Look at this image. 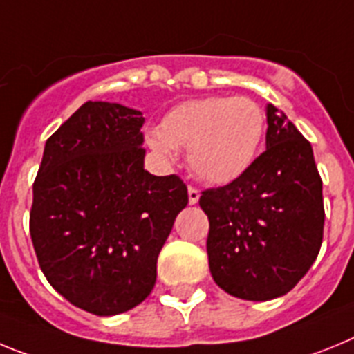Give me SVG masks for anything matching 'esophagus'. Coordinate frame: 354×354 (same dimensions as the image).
Listing matches in <instances>:
<instances>
[{"label":"esophagus","mask_w":354,"mask_h":354,"mask_svg":"<svg viewBox=\"0 0 354 354\" xmlns=\"http://www.w3.org/2000/svg\"><path fill=\"white\" fill-rule=\"evenodd\" d=\"M199 201V190L196 187H189V203L196 205Z\"/></svg>","instance_id":"esophagus-1"}]
</instances>
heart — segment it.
I'll return each mask as SVG.
<instances>
[{
    "instance_id": "obj_1",
    "label": "heart",
    "mask_w": 354,
    "mask_h": 354,
    "mask_svg": "<svg viewBox=\"0 0 354 354\" xmlns=\"http://www.w3.org/2000/svg\"><path fill=\"white\" fill-rule=\"evenodd\" d=\"M266 128V112L251 97L210 96L169 110L160 131L147 133V144L169 158L176 149L189 151V165L196 176L224 185L253 165Z\"/></svg>"
}]
</instances>
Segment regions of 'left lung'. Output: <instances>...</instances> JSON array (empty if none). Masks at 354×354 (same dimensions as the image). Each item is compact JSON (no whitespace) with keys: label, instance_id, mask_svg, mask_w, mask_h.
Returning a JSON list of instances; mask_svg holds the SVG:
<instances>
[{"label":"left lung","instance_id":"1","mask_svg":"<svg viewBox=\"0 0 354 354\" xmlns=\"http://www.w3.org/2000/svg\"><path fill=\"white\" fill-rule=\"evenodd\" d=\"M267 149L241 178L201 192L208 266L230 296L269 301L296 287L317 258L324 232L322 180L312 146L267 106Z\"/></svg>","mask_w":354,"mask_h":354}]
</instances>
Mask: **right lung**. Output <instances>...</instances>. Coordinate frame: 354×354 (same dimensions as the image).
Here are the masks:
<instances>
[{
    "instance_id": "add662e5",
    "label": "right lung",
    "mask_w": 354,
    "mask_h": 354,
    "mask_svg": "<svg viewBox=\"0 0 354 354\" xmlns=\"http://www.w3.org/2000/svg\"><path fill=\"white\" fill-rule=\"evenodd\" d=\"M142 112L87 101L48 140L33 181L30 235L51 287L94 315L142 303L189 203L180 176L144 169Z\"/></svg>"
}]
</instances>
